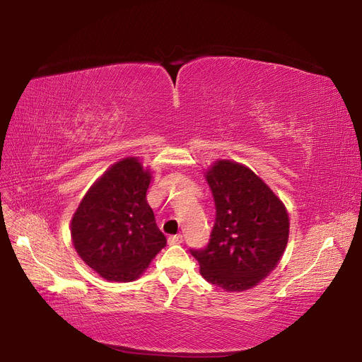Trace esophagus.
Returning <instances> with one entry per match:
<instances>
[{
	"mask_svg": "<svg viewBox=\"0 0 362 362\" xmlns=\"http://www.w3.org/2000/svg\"><path fill=\"white\" fill-rule=\"evenodd\" d=\"M180 243H182V235L181 234L169 237V245H180Z\"/></svg>",
	"mask_w": 362,
	"mask_h": 362,
	"instance_id": "1",
	"label": "esophagus"
}]
</instances>
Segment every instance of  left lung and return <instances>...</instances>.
Here are the masks:
<instances>
[{"instance_id": "1", "label": "left lung", "mask_w": 362, "mask_h": 362, "mask_svg": "<svg viewBox=\"0 0 362 362\" xmlns=\"http://www.w3.org/2000/svg\"><path fill=\"white\" fill-rule=\"evenodd\" d=\"M216 218L210 242L190 249L201 275L226 291L249 290L276 267L288 242V214L243 164L218 160L206 172Z\"/></svg>"}]
</instances>
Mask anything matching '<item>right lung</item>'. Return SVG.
Listing matches in <instances>:
<instances>
[{"mask_svg":"<svg viewBox=\"0 0 362 362\" xmlns=\"http://www.w3.org/2000/svg\"><path fill=\"white\" fill-rule=\"evenodd\" d=\"M149 170L128 157L98 180L72 217L71 235L81 259L107 281L137 279L166 246L146 202Z\"/></svg>","mask_w":362,"mask_h":362,"instance_id":"1","label":"right lung"}]
</instances>
